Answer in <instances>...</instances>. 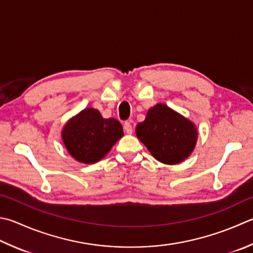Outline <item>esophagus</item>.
I'll return each instance as SVG.
<instances>
[{
	"label": "esophagus",
	"mask_w": 253,
	"mask_h": 253,
	"mask_svg": "<svg viewBox=\"0 0 253 253\" xmlns=\"http://www.w3.org/2000/svg\"><path fill=\"white\" fill-rule=\"evenodd\" d=\"M123 128H125V131L127 133V134H131L132 131H133V127H132V125L130 122H126L125 125H123Z\"/></svg>",
	"instance_id": "obj_1"
}]
</instances>
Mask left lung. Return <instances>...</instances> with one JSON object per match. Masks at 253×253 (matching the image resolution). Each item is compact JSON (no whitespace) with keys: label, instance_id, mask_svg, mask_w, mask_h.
I'll list each match as a JSON object with an SVG mask.
<instances>
[{"label":"left lung","instance_id":"1","mask_svg":"<svg viewBox=\"0 0 253 253\" xmlns=\"http://www.w3.org/2000/svg\"><path fill=\"white\" fill-rule=\"evenodd\" d=\"M136 135L157 161L177 164L193 152L197 130L187 119L159 103L136 126Z\"/></svg>","mask_w":253,"mask_h":253}]
</instances>
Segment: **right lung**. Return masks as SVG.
<instances>
[{"label": "right lung", "instance_id": "obj_1", "mask_svg": "<svg viewBox=\"0 0 253 253\" xmlns=\"http://www.w3.org/2000/svg\"><path fill=\"white\" fill-rule=\"evenodd\" d=\"M123 135L121 123L103 119L96 109H84L71 119L63 131L65 146L71 156L82 163L100 161Z\"/></svg>", "mask_w": 253, "mask_h": 253}]
</instances>
